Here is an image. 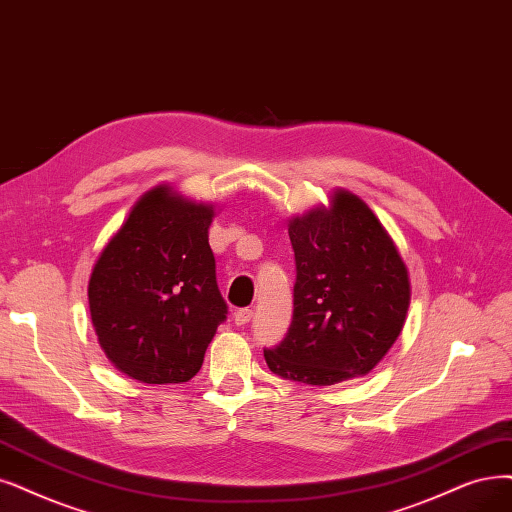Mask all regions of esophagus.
<instances>
[{"label": "esophagus", "instance_id": "obj_1", "mask_svg": "<svg viewBox=\"0 0 512 512\" xmlns=\"http://www.w3.org/2000/svg\"><path fill=\"white\" fill-rule=\"evenodd\" d=\"M251 318H253V310H249V308H242V310H236V312H234V323H236L238 327L249 323Z\"/></svg>", "mask_w": 512, "mask_h": 512}]
</instances>
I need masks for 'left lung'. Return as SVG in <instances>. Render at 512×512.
<instances>
[{"mask_svg":"<svg viewBox=\"0 0 512 512\" xmlns=\"http://www.w3.org/2000/svg\"><path fill=\"white\" fill-rule=\"evenodd\" d=\"M297 280L287 337L263 350L285 380L333 386L367 375L399 339L411 301L405 261L365 200L337 187L329 206L289 219Z\"/></svg>","mask_w":512,"mask_h":512,"instance_id":"8db88e82","label":"left lung"}]
</instances>
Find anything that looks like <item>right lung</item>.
I'll list each match as a JSON object with an SVG mask.
<instances>
[{"label": "right lung", "mask_w": 512, "mask_h": 512, "mask_svg": "<svg viewBox=\"0 0 512 512\" xmlns=\"http://www.w3.org/2000/svg\"><path fill=\"white\" fill-rule=\"evenodd\" d=\"M215 204L160 183L132 204L88 280L94 333L111 365L143 384L200 371L225 320L208 227Z\"/></svg>", "instance_id": "add662e5"}]
</instances>
